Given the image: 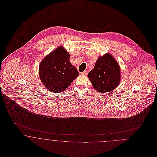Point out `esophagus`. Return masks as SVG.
Segmentation results:
<instances>
[{"label":"esophagus","mask_w":157,"mask_h":157,"mask_svg":"<svg viewBox=\"0 0 157 157\" xmlns=\"http://www.w3.org/2000/svg\"><path fill=\"white\" fill-rule=\"evenodd\" d=\"M81 74L83 75H86L88 74V71H85L83 72H82L81 73Z\"/></svg>","instance_id":"1"}]
</instances>
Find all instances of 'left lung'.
Here are the masks:
<instances>
[{
	"instance_id": "8db88e82",
	"label": "left lung",
	"mask_w": 157,
	"mask_h": 157,
	"mask_svg": "<svg viewBox=\"0 0 157 157\" xmlns=\"http://www.w3.org/2000/svg\"><path fill=\"white\" fill-rule=\"evenodd\" d=\"M88 76L98 92H111L120 83V65L111 55L106 53L98 58L94 68L88 73Z\"/></svg>"
}]
</instances>
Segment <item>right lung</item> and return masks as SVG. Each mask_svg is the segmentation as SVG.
Masks as SVG:
<instances>
[{
    "mask_svg": "<svg viewBox=\"0 0 157 157\" xmlns=\"http://www.w3.org/2000/svg\"><path fill=\"white\" fill-rule=\"evenodd\" d=\"M70 55L60 46L48 54L39 67V77L47 90L60 93L66 90L79 75L69 62Z\"/></svg>",
    "mask_w": 157,
    "mask_h": 157,
    "instance_id": "right-lung-1",
    "label": "right lung"
}]
</instances>
